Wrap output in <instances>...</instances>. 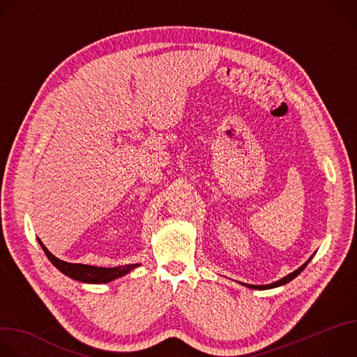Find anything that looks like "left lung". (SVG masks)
<instances>
[{
    "label": "left lung",
    "instance_id": "8db88e82",
    "mask_svg": "<svg viewBox=\"0 0 357 357\" xmlns=\"http://www.w3.org/2000/svg\"><path fill=\"white\" fill-rule=\"evenodd\" d=\"M312 259V257H311ZM311 259L305 263L303 266H301L298 270H295L294 273H291V274H288L287 277H284V278H281L280 281H277V282H274V284H270V285H248V284H243V285H245V287H248V288H252V289H266V288H275V287H280V285H284V284H287V282H289L291 280H294L296 275H299L301 274V271L308 266V263L311 261Z\"/></svg>",
    "mask_w": 357,
    "mask_h": 357
}]
</instances>
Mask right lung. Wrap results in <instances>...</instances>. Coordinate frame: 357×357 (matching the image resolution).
Instances as JSON below:
<instances>
[{"instance_id":"obj_1","label":"right lung","mask_w":357,"mask_h":357,"mask_svg":"<svg viewBox=\"0 0 357 357\" xmlns=\"http://www.w3.org/2000/svg\"><path fill=\"white\" fill-rule=\"evenodd\" d=\"M39 244L42 250L45 251L46 257L49 261L52 263L59 271H62L65 275H69L73 280L82 281V282H89V284H103V282H110L121 275H126L128 271L132 268L138 267L139 264H126L121 267H113V268H103V267H93V266H86V264H72L62 261L56 259L54 254H50L47 248L42 244L39 240Z\"/></svg>"}]
</instances>
